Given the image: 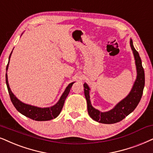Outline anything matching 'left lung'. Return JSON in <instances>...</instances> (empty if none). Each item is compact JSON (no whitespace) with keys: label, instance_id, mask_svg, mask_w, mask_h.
Here are the masks:
<instances>
[{"label":"left lung","instance_id":"obj_1","mask_svg":"<svg viewBox=\"0 0 153 153\" xmlns=\"http://www.w3.org/2000/svg\"><path fill=\"white\" fill-rule=\"evenodd\" d=\"M130 46L133 51L136 66V79L128 95L116 104L113 109L109 111L102 112L92 107L90 101V87L86 82L83 85L85 96L88 104V114L90 117L95 121L101 123H106V124H111V123L119 122L120 121L126 118V117L130 114L136 109L140 102L145 86L144 69L142 66V61L138 52L135 49L131 39H130Z\"/></svg>","mask_w":153,"mask_h":153}]
</instances>
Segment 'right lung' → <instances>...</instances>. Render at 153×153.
<instances>
[{"label": "right lung", "mask_w": 153, "mask_h": 153, "mask_svg": "<svg viewBox=\"0 0 153 153\" xmlns=\"http://www.w3.org/2000/svg\"><path fill=\"white\" fill-rule=\"evenodd\" d=\"M22 36V35H21ZM13 53V51L10 54L9 60H8V63H7V67H6V74H5V82H6L7 90H8L10 97V100L12 103L14 105V107L16 108V109L20 113L22 114V115L25 116V117L30 118L35 121H49V120L53 119L55 118H56L60 114L62 108L63 107V104H64L65 100L66 99L67 96L68 95L69 92H70L71 88L72 87L73 84L75 82H73L70 83L66 87L65 90L62 95L61 96L59 101L57 102L56 104H54L53 106L49 107H36V106L31 105V104H25L24 102H21L20 100H18L16 97V96L13 93V92L10 90V88L9 86L8 80H7V71L8 69V65L10 63V59L11 57V54Z\"/></svg>", "instance_id": "add662e5"}]
</instances>
